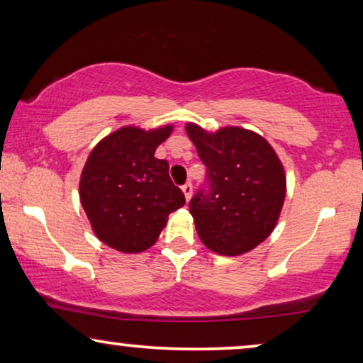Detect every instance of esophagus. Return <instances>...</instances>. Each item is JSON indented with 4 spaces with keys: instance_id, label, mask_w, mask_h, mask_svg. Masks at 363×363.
I'll return each mask as SVG.
<instances>
[{
    "instance_id": "34e87169",
    "label": "esophagus",
    "mask_w": 363,
    "mask_h": 363,
    "mask_svg": "<svg viewBox=\"0 0 363 363\" xmlns=\"http://www.w3.org/2000/svg\"><path fill=\"white\" fill-rule=\"evenodd\" d=\"M182 190H183V193H185V198H186V200H190V198H191V193H193V185H191V183H190V182L185 183V185L182 186Z\"/></svg>"
}]
</instances>
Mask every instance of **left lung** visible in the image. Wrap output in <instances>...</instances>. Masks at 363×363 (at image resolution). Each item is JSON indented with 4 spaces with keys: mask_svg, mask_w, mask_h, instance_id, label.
<instances>
[{
    "mask_svg": "<svg viewBox=\"0 0 363 363\" xmlns=\"http://www.w3.org/2000/svg\"><path fill=\"white\" fill-rule=\"evenodd\" d=\"M206 177L188 203L198 236L223 256L251 251L274 230L286 196V175L261 135L240 127L206 133L188 123Z\"/></svg>",
    "mask_w": 363,
    "mask_h": 363,
    "instance_id": "left-lung-1",
    "label": "left lung"
}]
</instances>
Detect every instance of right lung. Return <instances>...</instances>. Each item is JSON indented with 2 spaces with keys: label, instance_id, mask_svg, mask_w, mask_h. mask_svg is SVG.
I'll return each mask as SVG.
<instances>
[{
  "label": "right lung",
  "instance_id": "obj_1",
  "mask_svg": "<svg viewBox=\"0 0 363 363\" xmlns=\"http://www.w3.org/2000/svg\"><path fill=\"white\" fill-rule=\"evenodd\" d=\"M172 125L145 132L123 127L99 142L81 175V203L99 240L122 252H140L157 241L172 211L185 205L168 162L155 150Z\"/></svg>",
  "mask_w": 363,
  "mask_h": 363
}]
</instances>
